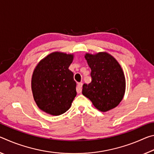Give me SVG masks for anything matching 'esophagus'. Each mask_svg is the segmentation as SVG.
I'll return each mask as SVG.
<instances>
[{
    "label": "esophagus",
    "mask_w": 154,
    "mask_h": 154,
    "mask_svg": "<svg viewBox=\"0 0 154 154\" xmlns=\"http://www.w3.org/2000/svg\"><path fill=\"white\" fill-rule=\"evenodd\" d=\"M82 85H83V83H78V84H77V92L78 94L82 93Z\"/></svg>",
    "instance_id": "1"
}]
</instances>
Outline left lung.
I'll use <instances>...</instances> for the list:
<instances>
[{
    "label": "left lung",
    "mask_w": 154,
    "mask_h": 154,
    "mask_svg": "<svg viewBox=\"0 0 154 154\" xmlns=\"http://www.w3.org/2000/svg\"><path fill=\"white\" fill-rule=\"evenodd\" d=\"M91 69L92 82L83 85L82 94L99 111L106 112L116 107L126 90V79L120 64L106 52L85 54Z\"/></svg>",
    "instance_id": "obj_1"
}]
</instances>
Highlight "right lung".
<instances>
[{"label": "right lung", "mask_w": 154, "mask_h": 154, "mask_svg": "<svg viewBox=\"0 0 154 154\" xmlns=\"http://www.w3.org/2000/svg\"><path fill=\"white\" fill-rule=\"evenodd\" d=\"M73 54L53 52L38 62L34 70L31 88L41 110L60 116L69 109L77 95L73 72L69 67Z\"/></svg>", "instance_id": "obj_1"}]
</instances>
